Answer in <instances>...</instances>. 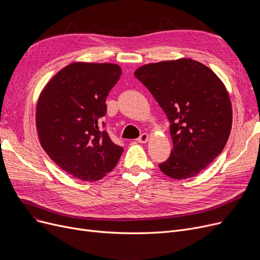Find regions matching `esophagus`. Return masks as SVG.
<instances>
[{
  "instance_id": "obj_1",
  "label": "esophagus",
  "mask_w": 260,
  "mask_h": 260,
  "mask_svg": "<svg viewBox=\"0 0 260 260\" xmlns=\"http://www.w3.org/2000/svg\"><path fill=\"white\" fill-rule=\"evenodd\" d=\"M139 143H146L148 141V135L146 133H143L140 135V137L137 139Z\"/></svg>"
}]
</instances>
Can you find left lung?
Returning a JSON list of instances; mask_svg holds the SVG:
<instances>
[{
	"mask_svg": "<svg viewBox=\"0 0 260 260\" xmlns=\"http://www.w3.org/2000/svg\"><path fill=\"white\" fill-rule=\"evenodd\" d=\"M135 77L171 123L174 147L159 165L161 172L174 179L198 175L222 152L232 128V105L221 80L192 59L146 64Z\"/></svg>",
	"mask_w": 260,
	"mask_h": 260,
	"instance_id": "8db88e82",
	"label": "left lung"
}]
</instances>
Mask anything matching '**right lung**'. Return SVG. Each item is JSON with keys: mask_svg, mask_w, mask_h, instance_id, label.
Instances as JSON below:
<instances>
[{"mask_svg": "<svg viewBox=\"0 0 260 260\" xmlns=\"http://www.w3.org/2000/svg\"><path fill=\"white\" fill-rule=\"evenodd\" d=\"M121 74L117 64L73 63L54 76L40 94L36 124L41 145L75 178L101 179L123 153V147L100 125L107 95Z\"/></svg>", "mask_w": 260, "mask_h": 260, "instance_id": "right-lung-1", "label": "right lung"}]
</instances>
